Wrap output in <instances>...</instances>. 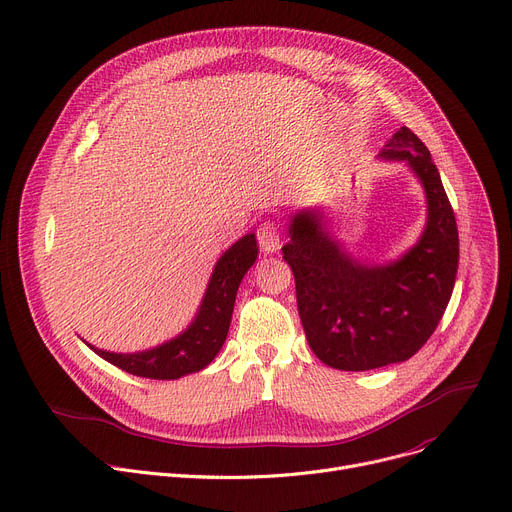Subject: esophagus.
I'll return each instance as SVG.
<instances>
[{
	"label": "esophagus",
	"instance_id": "esophagus-1",
	"mask_svg": "<svg viewBox=\"0 0 512 512\" xmlns=\"http://www.w3.org/2000/svg\"><path fill=\"white\" fill-rule=\"evenodd\" d=\"M280 237H282V230H280V224H277L275 220H263L259 224L257 241L265 253H273L280 249Z\"/></svg>",
	"mask_w": 512,
	"mask_h": 512
}]
</instances>
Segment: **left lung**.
<instances>
[{
	"instance_id": "obj_1",
	"label": "left lung",
	"mask_w": 512,
	"mask_h": 512,
	"mask_svg": "<svg viewBox=\"0 0 512 512\" xmlns=\"http://www.w3.org/2000/svg\"><path fill=\"white\" fill-rule=\"evenodd\" d=\"M378 157L404 161L423 183L427 224L414 247L384 265L363 263L314 208L292 216L290 241L282 247L308 345L322 363L343 371L410 359L437 329L457 275V224L425 143L402 126Z\"/></svg>"
}]
</instances>
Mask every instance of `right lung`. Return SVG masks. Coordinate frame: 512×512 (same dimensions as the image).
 <instances>
[{
	"label": "right lung",
	"instance_id": "right-lung-1",
	"mask_svg": "<svg viewBox=\"0 0 512 512\" xmlns=\"http://www.w3.org/2000/svg\"><path fill=\"white\" fill-rule=\"evenodd\" d=\"M257 255L255 232H249L216 261L196 318L175 339L138 353H112L87 341L85 345L108 363L141 378L177 380L204 369L226 341L237 290Z\"/></svg>",
	"mask_w": 512,
	"mask_h": 512
}]
</instances>
